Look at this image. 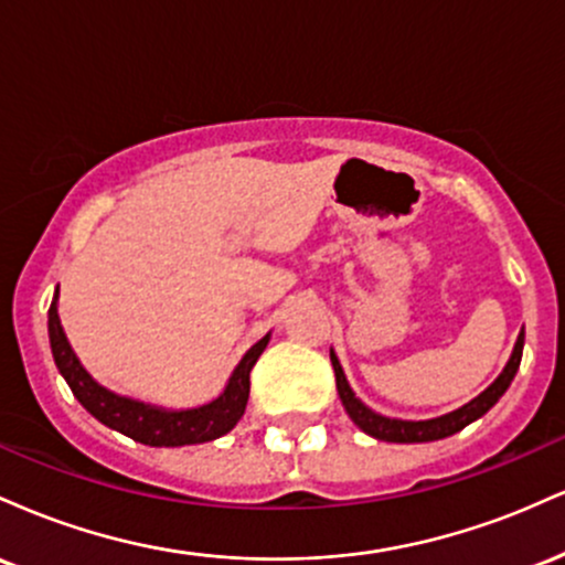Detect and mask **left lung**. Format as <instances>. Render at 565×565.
Listing matches in <instances>:
<instances>
[{
  "mask_svg": "<svg viewBox=\"0 0 565 565\" xmlns=\"http://www.w3.org/2000/svg\"><path fill=\"white\" fill-rule=\"evenodd\" d=\"M521 355H523V332L518 334L515 348H512V355L508 361V366L502 369V374L491 382L486 391L472 398L470 404L459 406L457 412L444 414V417L436 419H419V423H412V419H393V417H382V414L372 412L364 401L355 398L353 387L348 385L345 372H342L340 361H337L334 350H329V359H332L334 366V377H337V393H340L342 406H345L348 417L353 419L366 436L377 438V440H387V444H427V440H440V438H449L454 433H459L462 427H468L476 419H481L491 406L502 398L504 391L510 387L512 377H515L518 366H521Z\"/></svg>",
  "mask_w": 565,
  "mask_h": 565,
  "instance_id": "obj_1",
  "label": "left lung"
}]
</instances>
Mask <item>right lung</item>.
Listing matches in <instances>:
<instances>
[{"label":"right lung","instance_id":"right-lung-1","mask_svg":"<svg viewBox=\"0 0 565 565\" xmlns=\"http://www.w3.org/2000/svg\"><path fill=\"white\" fill-rule=\"evenodd\" d=\"M47 332L50 348H53V359L57 372L68 382L71 393L76 401L87 408L89 414L111 430L125 433L127 438L138 440L146 446H191L215 440L225 433H231L242 419L246 401H249V372L257 364L260 353L268 345L270 334H265L260 342H255L233 369L228 385L210 404L196 408H161L142 404V401L127 398L100 382L89 377V372L79 364L76 353L71 350L66 332L61 327V316H57V291L55 300L50 305L47 313Z\"/></svg>","mask_w":565,"mask_h":565}]
</instances>
